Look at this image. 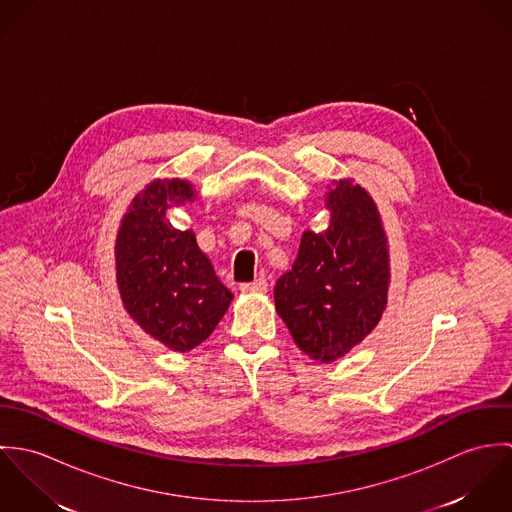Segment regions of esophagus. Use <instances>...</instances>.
I'll list each match as a JSON object with an SVG mask.
<instances>
[{"label": "esophagus", "instance_id": "esophagus-1", "mask_svg": "<svg viewBox=\"0 0 512 512\" xmlns=\"http://www.w3.org/2000/svg\"><path fill=\"white\" fill-rule=\"evenodd\" d=\"M240 292L266 293L268 292V282H266V278H258V280L250 282V284H242V286H240Z\"/></svg>", "mask_w": 512, "mask_h": 512}]
</instances>
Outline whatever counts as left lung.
<instances>
[{"mask_svg":"<svg viewBox=\"0 0 512 512\" xmlns=\"http://www.w3.org/2000/svg\"><path fill=\"white\" fill-rule=\"evenodd\" d=\"M325 207L329 226L303 230L292 270L274 288L295 345L317 363H333L365 341L390 288L388 238L370 193L351 177L333 179Z\"/></svg>","mask_w":512,"mask_h":512,"instance_id":"left-lung-1","label":"left lung"}]
</instances>
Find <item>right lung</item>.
I'll list each match as a JSON object with an SVG mask.
<instances>
[{
    "label": "right lung",
    "mask_w": 512,
    "mask_h": 512,
    "mask_svg": "<svg viewBox=\"0 0 512 512\" xmlns=\"http://www.w3.org/2000/svg\"><path fill=\"white\" fill-rule=\"evenodd\" d=\"M199 199L187 179H153L134 197L116 234V284L142 331L175 353L199 347L219 325L232 293L220 284L191 228L167 211Z\"/></svg>",
    "instance_id": "obj_1"
}]
</instances>
